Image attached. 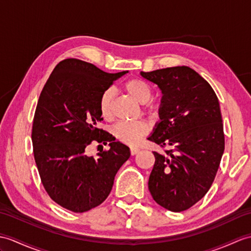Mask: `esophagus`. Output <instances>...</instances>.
I'll return each mask as SVG.
<instances>
[{
    "label": "esophagus",
    "mask_w": 251,
    "mask_h": 251,
    "mask_svg": "<svg viewBox=\"0 0 251 251\" xmlns=\"http://www.w3.org/2000/svg\"><path fill=\"white\" fill-rule=\"evenodd\" d=\"M140 151V149H138V148H130V154L133 156V155H136L138 152Z\"/></svg>",
    "instance_id": "esophagus-1"
}]
</instances>
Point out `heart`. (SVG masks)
Listing matches in <instances>:
<instances>
[{
	"mask_svg": "<svg viewBox=\"0 0 251 251\" xmlns=\"http://www.w3.org/2000/svg\"><path fill=\"white\" fill-rule=\"evenodd\" d=\"M125 90L133 99L140 103L145 104L150 102L153 97V90L151 85L144 80L133 78L128 80L125 83ZM115 93L112 89H107L102 92L98 101L99 112L104 120H111L113 116V100ZM145 111L150 114H155V107L148 103ZM150 130L149 125L145 122H136V123H122L116 124L113 127V135L119 140L127 145H136Z\"/></svg>",
	"mask_w": 251,
	"mask_h": 251,
	"instance_id": "heart-1",
	"label": "heart"
}]
</instances>
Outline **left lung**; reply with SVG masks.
Masks as SVG:
<instances>
[{
	"mask_svg": "<svg viewBox=\"0 0 251 251\" xmlns=\"http://www.w3.org/2000/svg\"><path fill=\"white\" fill-rule=\"evenodd\" d=\"M140 74L162 93L161 121L148 139L164 153L153 152L149 189L160 206L183 212L206 195L224 154L218 98L207 81L188 66Z\"/></svg>",
	"mask_w": 251,
	"mask_h": 251,
	"instance_id": "left-lung-1",
	"label": "left lung"
}]
</instances>
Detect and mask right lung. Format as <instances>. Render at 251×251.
<instances>
[{
    "label": "right lung",
    "mask_w": 251,
    "mask_h": 251,
    "mask_svg": "<svg viewBox=\"0 0 251 251\" xmlns=\"http://www.w3.org/2000/svg\"><path fill=\"white\" fill-rule=\"evenodd\" d=\"M126 73L108 74L91 63L66 59L40 93L32 127L34 158L47 194L69 211L83 213L101 204L129 158V148L98 128L100 95ZM93 142H110V150L97 159L87 156Z\"/></svg>",
    "instance_id": "obj_1"
}]
</instances>
